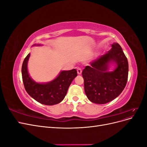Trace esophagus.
Masks as SVG:
<instances>
[{"instance_id": "1", "label": "esophagus", "mask_w": 147, "mask_h": 147, "mask_svg": "<svg viewBox=\"0 0 147 147\" xmlns=\"http://www.w3.org/2000/svg\"><path fill=\"white\" fill-rule=\"evenodd\" d=\"M77 74H78V75H80V74H82V70L80 68H77Z\"/></svg>"}]
</instances>
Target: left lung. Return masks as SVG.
Returning a JSON list of instances; mask_svg holds the SVG:
<instances>
[{
    "instance_id": "1",
    "label": "left lung",
    "mask_w": 147,
    "mask_h": 147,
    "mask_svg": "<svg viewBox=\"0 0 147 147\" xmlns=\"http://www.w3.org/2000/svg\"><path fill=\"white\" fill-rule=\"evenodd\" d=\"M111 50L90 63L82 72L84 92L95 104H104L117 97L125 88L128 77V62L118 43ZM113 65V70L111 67Z\"/></svg>"
}]
</instances>
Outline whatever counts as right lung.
<instances>
[{"mask_svg": "<svg viewBox=\"0 0 147 147\" xmlns=\"http://www.w3.org/2000/svg\"><path fill=\"white\" fill-rule=\"evenodd\" d=\"M34 46H42L34 44ZM30 53L25 57L22 65V78L25 90L28 94L39 103L53 105L60 103L67 94L71 83L77 76L76 69L61 70L53 80L46 83H38L30 77L28 72V64Z\"/></svg>", "mask_w": 147, "mask_h": 147, "instance_id": "add662e5", "label": "right lung"}]
</instances>
